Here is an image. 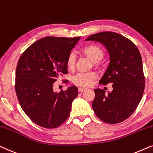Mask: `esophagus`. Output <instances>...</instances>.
Returning a JSON list of instances; mask_svg holds the SVG:
<instances>
[{
	"label": "esophagus",
	"mask_w": 153,
	"mask_h": 153,
	"mask_svg": "<svg viewBox=\"0 0 153 153\" xmlns=\"http://www.w3.org/2000/svg\"><path fill=\"white\" fill-rule=\"evenodd\" d=\"M85 90H86V89L82 88V87H79V88H78L79 92H83V91H85Z\"/></svg>",
	"instance_id": "obj_1"
}]
</instances>
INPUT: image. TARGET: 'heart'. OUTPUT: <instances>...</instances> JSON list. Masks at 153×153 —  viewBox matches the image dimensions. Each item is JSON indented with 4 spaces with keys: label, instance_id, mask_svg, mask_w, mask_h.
I'll use <instances>...</instances> for the list:
<instances>
[{
    "label": "heart",
    "instance_id": "b5f03b06",
    "mask_svg": "<svg viewBox=\"0 0 153 153\" xmlns=\"http://www.w3.org/2000/svg\"><path fill=\"white\" fill-rule=\"evenodd\" d=\"M81 52L89 58L91 62H94V65L97 68L101 67V60L104 57V52L101 47L97 45L89 44L83 47ZM66 66L67 68L70 71H73L75 66V56L73 53H71L68 56L66 61ZM98 75L96 72L91 71L87 73H80L74 75L72 78L73 82L75 85L80 87H87L91 85V83L97 78Z\"/></svg>",
    "mask_w": 153,
    "mask_h": 153
}]
</instances>
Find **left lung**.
<instances>
[{
  "label": "left lung",
  "mask_w": 153,
  "mask_h": 153,
  "mask_svg": "<svg viewBox=\"0 0 153 153\" xmlns=\"http://www.w3.org/2000/svg\"><path fill=\"white\" fill-rule=\"evenodd\" d=\"M85 40L99 42L105 47L110 63L99 83H113V91L108 94L103 89H94L92 108L96 115L105 123H121L137 108L145 88L139 50L131 40L115 32L98 33Z\"/></svg>",
  "instance_id": "left-lung-1"
}]
</instances>
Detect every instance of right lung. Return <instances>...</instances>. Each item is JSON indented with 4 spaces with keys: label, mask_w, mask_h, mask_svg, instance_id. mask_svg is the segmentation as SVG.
<instances>
[{
    "label": "right lung",
    "mask_w": 153,
    "mask_h": 153,
    "mask_svg": "<svg viewBox=\"0 0 153 153\" xmlns=\"http://www.w3.org/2000/svg\"><path fill=\"white\" fill-rule=\"evenodd\" d=\"M80 39L48 36L33 43L20 56L16 69V94L24 113L40 127H58L70 115L78 88L72 85L56 93L53 84L68 73L66 59Z\"/></svg>",
    "instance_id": "1"
}]
</instances>
